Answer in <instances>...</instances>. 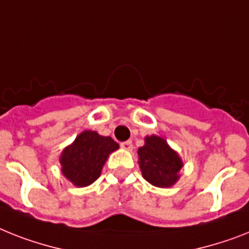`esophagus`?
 <instances>
[{"mask_svg":"<svg viewBox=\"0 0 249 249\" xmlns=\"http://www.w3.org/2000/svg\"><path fill=\"white\" fill-rule=\"evenodd\" d=\"M121 147L124 150H127V151H132V149H133L132 141H131V140H128V141H124V142L121 143Z\"/></svg>","mask_w":249,"mask_h":249,"instance_id":"1","label":"esophagus"}]
</instances>
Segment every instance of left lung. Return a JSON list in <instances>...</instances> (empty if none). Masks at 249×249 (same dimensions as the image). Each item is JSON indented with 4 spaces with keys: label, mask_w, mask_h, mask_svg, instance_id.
I'll return each instance as SVG.
<instances>
[{
    "label": "left lung",
    "mask_w": 249,
    "mask_h": 249,
    "mask_svg": "<svg viewBox=\"0 0 249 249\" xmlns=\"http://www.w3.org/2000/svg\"><path fill=\"white\" fill-rule=\"evenodd\" d=\"M143 146L137 150L139 164L143 179L159 188H169L180 178L183 160L163 137H145Z\"/></svg>",
    "instance_id": "left-lung-1"
}]
</instances>
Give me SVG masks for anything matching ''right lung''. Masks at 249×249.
I'll return each instance as SVG.
<instances>
[{
	"label": "right lung",
	"mask_w": 249,
	"mask_h": 249,
	"mask_svg": "<svg viewBox=\"0 0 249 249\" xmlns=\"http://www.w3.org/2000/svg\"><path fill=\"white\" fill-rule=\"evenodd\" d=\"M118 149L112 137L86 129L61 153V172L73 186L88 187L99 178L108 157Z\"/></svg>",
	"instance_id": "obj_1"
}]
</instances>
